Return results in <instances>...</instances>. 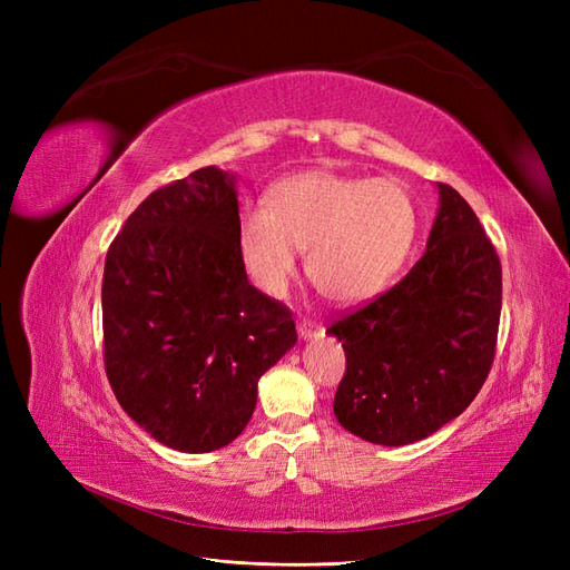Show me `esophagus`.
I'll return each instance as SVG.
<instances>
[{
  "label": "esophagus",
  "instance_id": "1",
  "mask_svg": "<svg viewBox=\"0 0 570 570\" xmlns=\"http://www.w3.org/2000/svg\"><path fill=\"white\" fill-rule=\"evenodd\" d=\"M323 331V325L318 323V321H314V318H299L297 321V333H299V337H314V335H318Z\"/></svg>",
  "mask_w": 570,
  "mask_h": 570
}]
</instances>
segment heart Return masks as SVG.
<instances>
[{
    "label": "heart",
    "instance_id": "b5f03b06",
    "mask_svg": "<svg viewBox=\"0 0 570 570\" xmlns=\"http://www.w3.org/2000/svg\"><path fill=\"white\" fill-rule=\"evenodd\" d=\"M413 237L416 209L404 187L325 170L281 180L268 206H245L237 223L243 264L264 292L283 297L299 249H308V281L342 304L377 295L406 262Z\"/></svg>",
    "mask_w": 570,
    "mask_h": 570
}]
</instances>
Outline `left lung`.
<instances>
[{"mask_svg": "<svg viewBox=\"0 0 570 570\" xmlns=\"http://www.w3.org/2000/svg\"><path fill=\"white\" fill-rule=\"evenodd\" d=\"M438 187L425 254L394 287L327 327L347 356L335 416L375 444L419 442L456 419L497 352L502 264L469 202Z\"/></svg>", "mask_w": 570, "mask_h": 570, "instance_id": "left-lung-1", "label": "left lung"}]
</instances>
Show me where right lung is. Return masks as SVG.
<instances>
[{
    "label": "right lung",
    "instance_id": "1",
    "mask_svg": "<svg viewBox=\"0 0 570 570\" xmlns=\"http://www.w3.org/2000/svg\"><path fill=\"white\" fill-rule=\"evenodd\" d=\"M233 178L206 166L128 216L101 281L105 368L118 404L170 450L199 454L249 423L256 383L297 331L249 285Z\"/></svg>",
    "mask_w": 570,
    "mask_h": 570
}]
</instances>
